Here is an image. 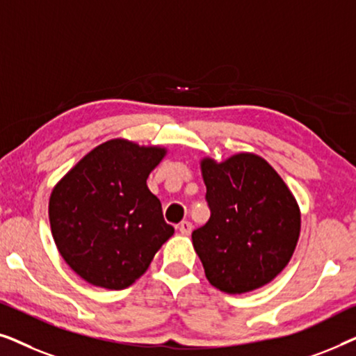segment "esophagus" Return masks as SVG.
Here are the masks:
<instances>
[{"mask_svg": "<svg viewBox=\"0 0 356 356\" xmlns=\"http://www.w3.org/2000/svg\"><path fill=\"white\" fill-rule=\"evenodd\" d=\"M179 232H181V235H189L193 230V223L189 220H183L181 223H179Z\"/></svg>", "mask_w": 356, "mask_h": 356, "instance_id": "obj_1", "label": "esophagus"}]
</instances>
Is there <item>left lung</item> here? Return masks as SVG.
<instances>
[{
	"label": "left lung",
	"mask_w": 356,
	"mask_h": 356,
	"mask_svg": "<svg viewBox=\"0 0 356 356\" xmlns=\"http://www.w3.org/2000/svg\"><path fill=\"white\" fill-rule=\"evenodd\" d=\"M211 218L193 232L207 280L225 293H246L284 270L298 243L301 217L279 173L254 154L201 162Z\"/></svg>",
	"instance_id": "obj_1"
}]
</instances>
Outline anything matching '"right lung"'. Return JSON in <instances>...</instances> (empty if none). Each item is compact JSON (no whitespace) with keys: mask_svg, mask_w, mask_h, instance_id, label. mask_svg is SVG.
<instances>
[{"mask_svg":"<svg viewBox=\"0 0 356 356\" xmlns=\"http://www.w3.org/2000/svg\"><path fill=\"white\" fill-rule=\"evenodd\" d=\"M162 147L111 139L90 150L51 191L53 240L86 282L123 290L147 270L175 228L147 188Z\"/></svg>","mask_w":356,"mask_h":356,"instance_id":"1","label":"right lung"}]
</instances>
